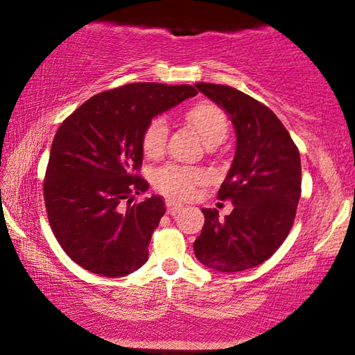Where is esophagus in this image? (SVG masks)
Returning a JSON list of instances; mask_svg holds the SVG:
<instances>
[{
	"label": "esophagus",
	"instance_id": "1",
	"mask_svg": "<svg viewBox=\"0 0 355 355\" xmlns=\"http://www.w3.org/2000/svg\"><path fill=\"white\" fill-rule=\"evenodd\" d=\"M181 209H182V205L181 203H176V202H174V200H166V211H168V214L174 216V214H178L179 211H181Z\"/></svg>",
	"mask_w": 355,
	"mask_h": 355
}]
</instances>
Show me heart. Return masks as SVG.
Segmentation results:
<instances>
[{
    "mask_svg": "<svg viewBox=\"0 0 355 355\" xmlns=\"http://www.w3.org/2000/svg\"><path fill=\"white\" fill-rule=\"evenodd\" d=\"M186 121L198 132L208 147L225 141L229 135V120L224 110L213 102L203 101L186 112ZM168 123L157 116L147 123L142 132V150L148 158H158L165 153L168 142ZM205 181L202 171L195 168L166 165L153 174V184L160 192L174 198L192 197L197 186Z\"/></svg>",
    "mask_w": 355,
    "mask_h": 355,
    "instance_id": "obj_1",
    "label": "heart"
}]
</instances>
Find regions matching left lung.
<instances>
[{"instance_id":"left-lung-1","label":"left lung","mask_w":355,"mask_h":355,"mask_svg":"<svg viewBox=\"0 0 355 355\" xmlns=\"http://www.w3.org/2000/svg\"><path fill=\"white\" fill-rule=\"evenodd\" d=\"M195 86L227 114L237 148L218 193L232 200V213L223 220L218 209L203 208L193 251L203 266L234 274L269 259L290 234L301 197V157L269 107L230 86Z\"/></svg>"}]
</instances>
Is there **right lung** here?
<instances>
[{
  "label": "right lung",
  "instance_id": "1",
  "mask_svg": "<svg viewBox=\"0 0 355 355\" xmlns=\"http://www.w3.org/2000/svg\"><path fill=\"white\" fill-rule=\"evenodd\" d=\"M197 89L131 83L92 96L55 132L44 178L51 229L71 261L92 274L125 277L148 259L165 202L146 192L142 132L147 123ZM127 207H125L124 205Z\"/></svg>",
  "mask_w": 355,
  "mask_h": 355
}]
</instances>
